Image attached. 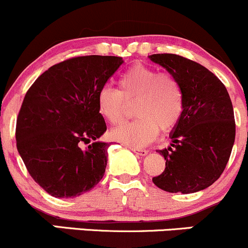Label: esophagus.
Returning <instances> with one entry per match:
<instances>
[{"label": "esophagus", "mask_w": 248, "mask_h": 248, "mask_svg": "<svg viewBox=\"0 0 248 248\" xmlns=\"http://www.w3.org/2000/svg\"><path fill=\"white\" fill-rule=\"evenodd\" d=\"M130 149H131L135 154H137V155H141V156L147 155V153H148V151H147V149H139V148H134V147Z\"/></svg>", "instance_id": "esophagus-1"}]
</instances>
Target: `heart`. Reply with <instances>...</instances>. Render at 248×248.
Here are the masks:
<instances>
[{"label": "heart", "mask_w": 248, "mask_h": 248, "mask_svg": "<svg viewBox=\"0 0 248 248\" xmlns=\"http://www.w3.org/2000/svg\"><path fill=\"white\" fill-rule=\"evenodd\" d=\"M118 89L104 87L97 95L101 116L111 124H118L127 113V104H135V121L112 130L114 140L141 147L153 141L158 131L169 132L178 124L185 108L182 87L171 73L136 63L124 71Z\"/></svg>", "instance_id": "obj_1"}]
</instances>
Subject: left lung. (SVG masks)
<instances>
[{
  "instance_id": "1",
  "label": "left lung",
  "mask_w": 248,
  "mask_h": 248,
  "mask_svg": "<svg viewBox=\"0 0 248 248\" xmlns=\"http://www.w3.org/2000/svg\"><path fill=\"white\" fill-rule=\"evenodd\" d=\"M175 76L185 95V108L170 134V147L159 151L165 170L152 178L169 193L199 192L219 178L235 141L232 100L224 84L211 71L176 54L149 55Z\"/></svg>"
}]
</instances>
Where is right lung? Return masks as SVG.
Masks as SVG:
<instances>
[{
	"mask_svg": "<svg viewBox=\"0 0 248 248\" xmlns=\"http://www.w3.org/2000/svg\"><path fill=\"white\" fill-rule=\"evenodd\" d=\"M122 63L121 56L71 58L42 73L26 93L16 148L31 177L51 197H78L104 177L111 143L97 141L107 129L97 95Z\"/></svg>",
	"mask_w": 248,
	"mask_h": 248,
	"instance_id": "add662e5",
	"label": "right lung"
}]
</instances>
